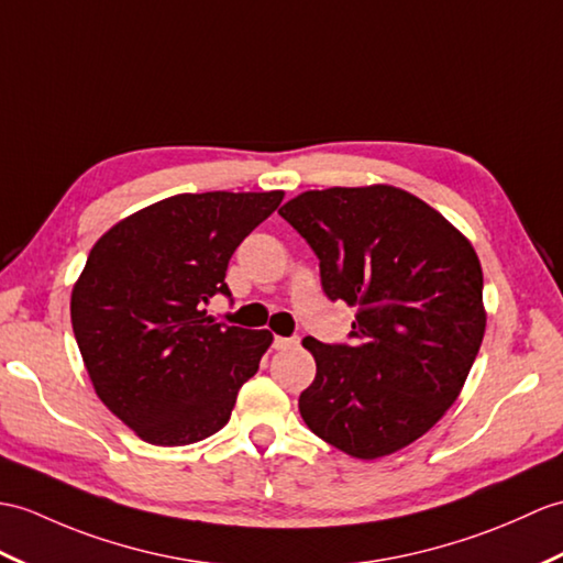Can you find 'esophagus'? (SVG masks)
<instances>
[{
    "label": "esophagus",
    "mask_w": 563,
    "mask_h": 563,
    "mask_svg": "<svg viewBox=\"0 0 563 563\" xmlns=\"http://www.w3.org/2000/svg\"><path fill=\"white\" fill-rule=\"evenodd\" d=\"M297 345H299L297 335H292V338L276 335V341H273V347H276V350H290V347H297Z\"/></svg>",
    "instance_id": "esophagus-1"
}]
</instances>
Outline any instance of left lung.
Wrapping results in <instances>:
<instances>
[{"instance_id":"obj_1","label":"left lung","mask_w":563,"mask_h":563,"mask_svg":"<svg viewBox=\"0 0 563 563\" xmlns=\"http://www.w3.org/2000/svg\"><path fill=\"white\" fill-rule=\"evenodd\" d=\"M278 213L319 256L323 292L357 309L350 345L302 341L317 376L299 415L352 459L405 449L461 396L485 338L473 244L390 185L302 191Z\"/></svg>"}]
</instances>
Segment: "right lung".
<instances>
[{"label":"right lung","instance_id":"obj_1","mask_svg":"<svg viewBox=\"0 0 563 563\" xmlns=\"http://www.w3.org/2000/svg\"><path fill=\"white\" fill-rule=\"evenodd\" d=\"M285 191L177 194L117 222L71 290L86 372L112 415L155 446H187L230 420L271 331L216 323L230 256Z\"/></svg>","mask_w":563,"mask_h":563}]
</instances>
